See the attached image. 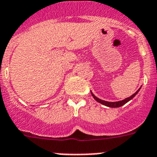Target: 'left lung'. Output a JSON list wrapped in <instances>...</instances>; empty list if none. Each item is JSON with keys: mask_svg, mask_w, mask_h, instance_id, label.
Instances as JSON below:
<instances>
[{"mask_svg": "<svg viewBox=\"0 0 157 157\" xmlns=\"http://www.w3.org/2000/svg\"><path fill=\"white\" fill-rule=\"evenodd\" d=\"M139 90H140V88H139V89L137 90V92L133 94V95H132L131 96H129V97L126 98V99H125L124 100H122V101H118V102L104 101V100H102V99H98V98L96 97V96H95V95H94L92 93V92H91V94H92V95L93 96V98L95 99V100H96V101L99 102V103H102V104L105 105V106H107V107H121V106H122V105L126 104V103H127V102H129L130 99H133V98L136 95H137V92H139Z\"/></svg>", "mask_w": 157, "mask_h": 157, "instance_id": "1", "label": "left lung"}]
</instances>
